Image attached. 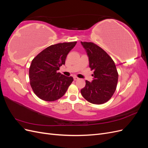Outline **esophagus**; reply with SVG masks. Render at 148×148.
<instances>
[{"instance_id":"obj_1","label":"esophagus","mask_w":148,"mask_h":148,"mask_svg":"<svg viewBox=\"0 0 148 148\" xmlns=\"http://www.w3.org/2000/svg\"><path fill=\"white\" fill-rule=\"evenodd\" d=\"M73 79H74L75 81H76V80H78L79 78H78V77H73Z\"/></svg>"}]
</instances>
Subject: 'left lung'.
Returning a JSON list of instances; mask_svg holds the SVG:
<instances>
[{
  "label": "left lung",
  "mask_w": 148,
  "mask_h": 148,
  "mask_svg": "<svg viewBox=\"0 0 148 148\" xmlns=\"http://www.w3.org/2000/svg\"><path fill=\"white\" fill-rule=\"evenodd\" d=\"M89 57V67L94 71L92 82L86 80L81 93L86 101L94 104L108 101L114 94L119 74L112 59L103 49L91 42H81Z\"/></svg>",
  "instance_id": "obj_1"
}]
</instances>
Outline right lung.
<instances>
[{"label": "right lung", "instance_id": "right-lung-1", "mask_svg": "<svg viewBox=\"0 0 148 148\" xmlns=\"http://www.w3.org/2000/svg\"><path fill=\"white\" fill-rule=\"evenodd\" d=\"M77 41L53 44L44 49L31 62L29 70L30 85L40 99L54 101L63 96L73 81L57 70L65 64L66 56Z\"/></svg>", "mask_w": 148, "mask_h": 148}]
</instances>
